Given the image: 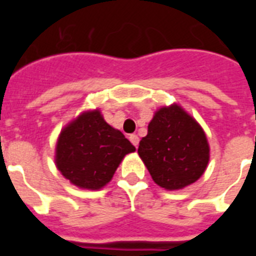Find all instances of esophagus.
I'll return each mask as SVG.
<instances>
[{"mask_svg":"<svg viewBox=\"0 0 256 256\" xmlns=\"http://www.w3.org/2000/svg\"><path fill=\"white\" fill-rule=\"evenodd\" d=\"M130 141L132 142V144H134V148H137V146H138V142H140L138 136H137V134H130Z\"/></svg>","mask_w":256,"mask_h":256,"instance_id":"1","label":"esophagus"}]
</instances>
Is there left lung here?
<instances>
[{"mask_svg":"<svg viewBox=\"0 0 256 256\" xmlns=\"http://www.w3.org/2000/svg\"><path fill=\"white\" fill-rule=\"evenodd\" d=\"M138 155L154 182L168 191L182 190L204 174L210 148L202 126L178 104L156 110Z\"/></svg>","mask_w":256,"mask_h":256,"instance_id":"1","label":"left lung"}]
</instances>
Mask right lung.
Listing matches in <instances>:
<instances>
[{"mask_svg":"<svg viewBox=\"0 0 256 256\" xmlns=\"http://www.w3.org/2000/svg\"><path fill=\"white\" fill-rule=\"evenodd\" d=\"M134 151L123 133L106 123L94 108L79 114L61 130L55 164L74 186L101 190L112 180L124 156Z\"/></svg>","mask_w":256,"mask_h":256,"instance_id":"obj_1","label":"right lung"}]
</instances>
